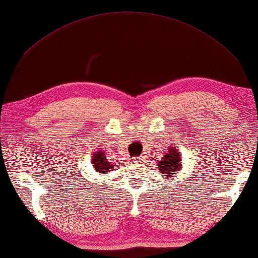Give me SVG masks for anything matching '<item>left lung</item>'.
<instances>
[{"label": "left lung", "mask_w": 258, "mask_h": 258, "mask_svg": "<svg viewBox=\"0 0 258 258\" xmlns=\"http://www.w3.org/2000/svg\"><path fill=\"white\" fill-rule=\"evenodd\" d=\"M180 153L174 147L168 150V152L162 157V160L158 163L159 172L165 174L167 177H171L180 170Z\"/></svg>", "instance_id": "8db88e82"}]
</instances>
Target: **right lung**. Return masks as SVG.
Returning <instances> with one entry per match:
<instances>
[{"instance_id": "obj_1", "label": "right lung", "mask_w": 258, "mask_h": 258, "mask_svg": "<svg viewBox=\"0 0 258 258\" xmlns=\"http://www.w3.org/2000/svg\"><path fill=\"white\" fill-rule=\"evenodd\" d=\"M92 166H95V169L98 172H107L109 169L114 170L113 169L114 166L110 165V162H108V160H107L106 154L104 153V151L93 153Z\"/></svg>"}]
</instances>
